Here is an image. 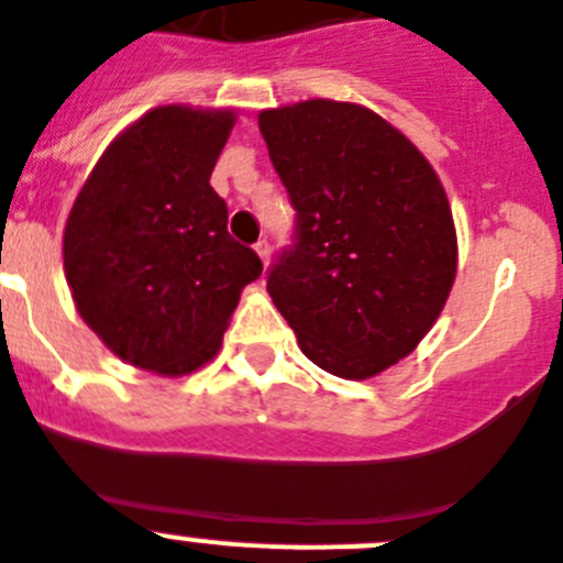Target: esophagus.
Returning a JSON list of instances; mask_svg holds the SVG:
<instances>
[{"mask_svg": "<svg viewBox=\"0 0 563 563\" xmlns=\"http://www.w3.org/2000/svg\"><path fill=\"white\" fill-rule=\"evenodd\" d=\"M255 252H257V257H261V261H263V266H269V261H272V246H269V241H257Z\"/></svg>", "mask_w": 563, "mask_h": 563, "instance_id": "34e87169", "label": "esophagus"}]
</instances>
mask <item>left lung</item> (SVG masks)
Masks as SVG:
<instances>
[{"instance_id":"obj_1","label":"left lung","mask_w":563,"mask_h":563,"mask_svg":"<svg viewBox=\"0 0 563 563\" xmlns=\"http://www.w3.org/2000/svg\"><path fill=\"white\" fill-rule=\"evenodd\" d=\"M286 187L294 244L266 275L300 351L339 378L409 356L457 275V232L438 174L376 111L336 100L257 118Z\"/></svg>"}]
</instances>
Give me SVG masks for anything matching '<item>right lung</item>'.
Returning <instances> with one entry per match:
<instances>
[{"mask_svg":"<svg viewBox=\"0 0 563 563\" xmlns=\"http://www.w3.org/2000/svg\"><path fill=\"white\" fill-rule=\"evenodd\" d=\"M232 125L230 109H151L106 148L69 212L75 308L134 367L185 376L210 362L241 288L261 277L210 187Z\"/></svg>","mask_w":563,"mask_h":563,"instance_id":"right-lung-1","label":"right lung"}]
</instances>
